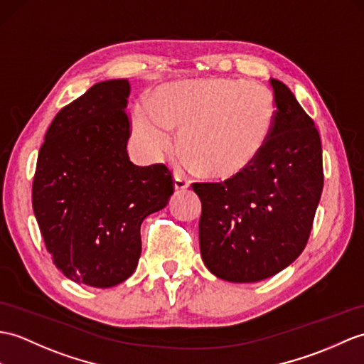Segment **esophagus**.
I'll use <instances>...</instances> for the list:
<instances>
[{
  "label": "esophagus",
  "mask_w": 364,
  "mask_h": 364,
  "mask_svg": "<svg viewBox=\"0 0 364 364\" xmlns=\"http://www.w3.org/2000/svg\"><path fill=\"white\" fill-rule=\"evenodd\" d=\"M173 180H175V189L176 191H184V189L189 188L188 176H184L181 172H176L173 175Z\"/></svg>",
  "instance_id": "esophagus-1"
}]
</instances>
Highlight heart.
Wrapping results in <instances>:
<instances>
[{
	"label": "heart",
	"instance_id": "heart-1",
	"mask_svg": "<svg viewBox=\"0 0 364 364\" xmlns=\"http://www.w3.org/2000/svg\"><path fill=\"white\" fill-rule=\"evenodd\" d=\"M150 113H134V138L158 156L181 132L178 151L200 176L237 178L256 163L272 138L276 102L269 90L240 79L206 77L168 83L150 97Z\"/></svg>",
	"mask_w": 364,
	"mask_h": 364
}]
</instances>
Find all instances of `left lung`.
I'll return each instance as SVG.
<instances>
[{"label":"left lung","instance_id":"8db88e82","mask_svg":"<svg viewBox=\"0 0 364 364\" xmlns=\"http://www.w3.org/2000/svg\"><path fill=\"white\" fill-rule=\"evenodd\" d=\"M276 124L247 172L192 183L201 200L200 250L208 269L230 282H257L299 257L324 186L323 149L314 119L272 79Z\"/></svg>","mask_w":364,"mask_h":364}]
</instances>
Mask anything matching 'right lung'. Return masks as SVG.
<instances>
[{"mask_svg":"<svg viewBox=\"0 0 364 364\" xmlns=\"http://www.w3.org/2000/svg\"><path fill=\"white\" fill-rule=\"evenodd\" d=\"M130 83H96L63 107L41 144L32 208L53 262L74 282H124L141 256V223L173 193L164 163L134 166L127 142Z\"/></svg>","mask_w":364,"mask_h":364,"instance_id":"add662e5","label":"right lung"}]
</instances>
